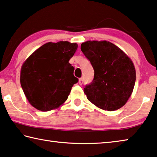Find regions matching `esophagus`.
Wrapping results in <instances>:
<instances>
[{"instance_id":"1","label":"esophagus","mask_w":157,"mask_h":157,"mask_svg":"<svg viewBox=\"0 0 157 157\" xmlns=\"http://www.w3.org/2000/svg\"><path fill=\"white\" fill-rule=\"evenodd\" d=\"M78 83L80 84V85H82V84L83 83V78H79V80H78Z\"/></svg>"}]
</instances>
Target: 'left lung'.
<instances>
[{"label": "left lung", "instance_id": "left-lung-1", "mask_svg": "<svg viewBox=\"0 0 157 157\" xmlns=\"http://www.w3.org/2000/svg\"><path fill=\"white\" fill-rule=\"evenodd\" d=\"M81 50L95 72L92 83L83 90L88 100L103 110L120 109L131 97L136 83L132 60L107 40H88L82 43Z\"/></svg>", "mask_w": 157, "mask_h": 157}]
</instances>
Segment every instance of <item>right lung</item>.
Wrapping results in <instances>:
<instances>
[{"instance_id": "1", "label": "right lung", "mask_w": 157, "mask_h": 157, "mask_svg": "<svg viewBox=\"0 0 157 157\" xmlns=\"http://www.w3.org/2000/svg\"><path fill=\"white\" fill-rule=\"evenodd\" d=\"M78 45L68 41L49 42L26 59L21 67L20 83L29 102L48 112L62 105L78 79L69 64Z\"/></svg>"}]
</instances>
